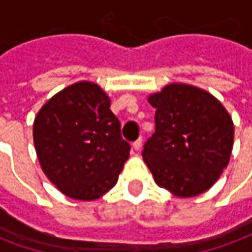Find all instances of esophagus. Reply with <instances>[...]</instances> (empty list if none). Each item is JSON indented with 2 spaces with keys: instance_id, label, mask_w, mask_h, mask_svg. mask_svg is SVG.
I'll list each match as a JSON object with an SVG mask.
<instances>
[{
  "instance_id": "obj_1",
  "label": "esophagus",
  "mask_w": 252,
  "mask_h": 252,
  "mask_svg": "<svg viewBox=\"0 0 252 252\" xmlns=\"http://www.w3.org/2000/svg\"><path fill=\"white\" fill-rule=\"evenodd\" d=\"M142 143H143V139H142V137H139L137 140H135V142L132 143V147L135 148L136 151H139V150L142 148Z\"/></svg>"
}]
</instances>
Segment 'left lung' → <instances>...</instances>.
Listing matches in <instances>:
<instances>
[{"label":"left lung","mask_w":252,"mask_h":252,"mask_svg":"<svg viewBox=\"0 0 252 252\" xmlns=\"http://www.w3.org/2000/svg\"><path fill=\"white\" fill-rule=\"evenodd\" d=\"M155 132L144 143L143 159L157 185L180 197L211 188L227 167L233 146V123L212 94L173 83L150 95Z\"/></svg>","instance_id":"obj_1"}]
</instances>
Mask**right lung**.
I'll use <instances>...</instances> for the list:
<instances>
[{
	"instance_id": "add662e5",
	"label": "right lung",
	"mask_w": 252,
	"mask_h": 252,
	"mask_svg": "<svg viewBox=\"0 0 252 252\" xmlns=\"http://www.w3.org/2000/svg\"><path fill=\"white\" fill-rule=\"evenodd\" d=\"M33 143L44 174L63 194L95 200L112 189L129 158V143L98 85L78 82L37 113Z\"/></svg>"
}]
</instances>
